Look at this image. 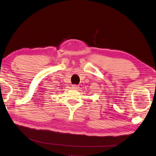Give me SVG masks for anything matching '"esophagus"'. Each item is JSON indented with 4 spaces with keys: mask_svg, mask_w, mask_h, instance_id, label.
<instances>
[{
    "mask_svg": "<svg viewBox=\"0 0 156 156\" xmlns=\"http://www.w3.org/2000/svg\"><path fill=\"white\" fill-rule=\"evenodd\" d=\"M72 88L73 89H77L79 88V86L77 85V84H72Z\"/></svg>",
    "mask_w": 156,
    "mask_h": 156,
    "instance_id": "esophagus-1",
    "label": "esophagus"
}]
</instances>
